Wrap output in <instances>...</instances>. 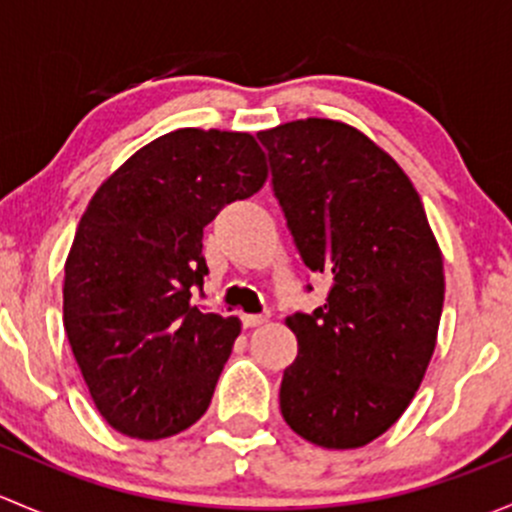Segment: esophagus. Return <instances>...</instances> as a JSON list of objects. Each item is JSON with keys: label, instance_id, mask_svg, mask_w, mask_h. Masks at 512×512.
<instances>
[{"label": "esophagus", "instance_id": "34e87169", "mask_svg": "<svg viewBox=\"0 0 512 512\" xmlns=\"http://www.w3.org/2000/svg\"><path fill=\"white\" fill-rule=\"evenodd\" d=\"M267 319H270V314H242V324H245L247 329L260 327V324H265Z\"/></svg>", "mask_w": 512, "mask_h": 512}]
</instances>
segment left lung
Returning a JSON list of instances; mask_svg holds the SVG:
<instances>
[{"mask_svg":"<svg viewBox=\"0 0 512 512\" xmlns=\"http://www.w3.org/2000/svg\"><path fill=\"white\" fill-rule=\"evenodd\" d=\"M299 257L332 277L327 302L285 324L287 426L322 448H361L416 396L436 349L443 255L414 183L366 133L299 118L257 133Z\"/></svg>","mask_w":512,"mask_h":512,"instance_id":"8db88e82","label":"left lung"}]
</instances>
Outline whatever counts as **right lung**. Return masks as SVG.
<instances>
[{"mask_svg": "<svg viewBox=\"0 0 512 512\" xmlns=\"http://www.w3.org/2000/svg\"><path fill=\"white\" fill-rule=\"evenodd\" d=\"M265 180L252 133L178 128L98 185L64 265V327L123 436L158 441L208 411L242 324L193 304L208 275L203 227Z\"/></svg>", "mask_w": 512, "mask_h": 512, "instance_id": "obj_1", "label": "right lung"}]
</instances>
